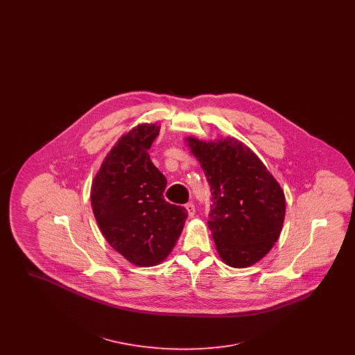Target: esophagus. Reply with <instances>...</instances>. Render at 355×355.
<instances>
[{
  "label": "esophagus",
  "instance_id": "obj_1",
  "mask_svg": "<svg viewBox=\"0 0 355 355\" xmlns=\"http://www.w3.org/2000/svg\"><path fill=\"white\" fill-rule=\"evenodd\" d=\"M186 211L189 214V217H194L196 216V206L191 202L186 203L185 205Z\"/></svg>",
  "mask_w": 355,
  "mask_h": 355
}]
</instances>
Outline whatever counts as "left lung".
Here are the masks:
<instances>
[{"label":"left lung","instance_id":"1","mask_svg":"<svg viewBox=\"0 0 355 355\" xmlns=\"http://www.w3.org/2000/svg\"><path fill=\"white\" fill-rule=\"evenodd\" d=\"M211 191L209 229L222 261L249 268L278 241L286 211L282 187L263 162L236 138H185Z\"/></svg>","mask_w":355,"mask_h":355}]
</instances>
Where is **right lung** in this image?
Wrapping results in <instances>:
<instances>
[{
    "label": "right lung",
    "mask_w": 355,
    "mask_h": 355,
    "mask_svg": "<svg viewBox=\"0 0 355 355\" xmlns=\"http://www.w3.org/2000/svg\"><path fill=\"white\" fill-rule=\"evenodd\" d=\"M158 135L155 123H141L122 135L105 157L90 190L102 236L139 268L168 258L187 218L184 206L165 201L166 178L148 153Z\"/></svg>",
    "instance_id": "right-lung-1"
}]
</instances>
